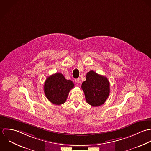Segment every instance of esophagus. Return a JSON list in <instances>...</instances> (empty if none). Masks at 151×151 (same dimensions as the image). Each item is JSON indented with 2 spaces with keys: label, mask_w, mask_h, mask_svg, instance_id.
I'll return each mask as SVG.
<instances>
[{
  "label": "esophagus",
  "mask_w": 151,
  "mask_h": 151,
  "mask_svg": "<svg viewBox=\"0 0 151 151\" xmlns=\"http://www.w3.org/2000/svg\"><path fill=\"white\" fill-rule=\"evenodd\" d=\"M75 82H76V83H77V85H79V82H80V79H79V78L76 79H75Z\"/></svg>",
  "instance_id": "1"
}]
</instances>
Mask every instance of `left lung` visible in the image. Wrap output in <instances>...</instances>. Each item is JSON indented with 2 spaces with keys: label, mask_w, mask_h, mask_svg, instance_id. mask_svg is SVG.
<instances>
[{
  "label": "left lung",
  "mask_w": 151,
  "mask_h": 151,
  "mask_svg": "<svg viewBox=\"0 0 151 151\" xmlns=\"http://www.w3.org/2000/svg\"><path fill=\"white\" fill-rule=\"evenodd\" d=\"M85 93L86 102L93 107L103 104L110 93V83L107 78L93 70L86 75V80L81 86Z\"/></svg>",
  "instance_id": "obj_1"
}]
</instances>
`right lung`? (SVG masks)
<instances>
[{"label": "right lung", "instance_id": "obj_1", "mask_svg": "<svg viewBox=\"0 0 151 151\" xmlns=\"http://www.w3.org/2000/svg\"><path fill=\"white\" fill-rule=\"evenodd\" d=\"M74 84L70 80H67L60 73H56L48 76L44 83V93L52 103L60 105L64 103Z\"/></svg>", "mask_w": 151, "mask_h": 151}]
</instances>
